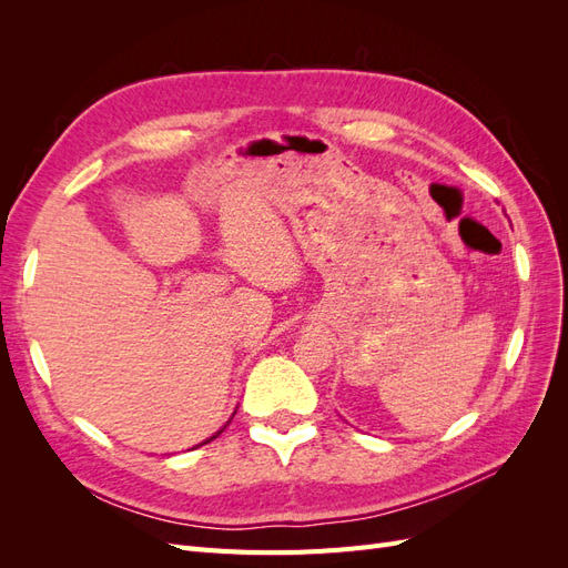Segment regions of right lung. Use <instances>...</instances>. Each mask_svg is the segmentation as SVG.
Segmentation results:
<instances>
[{
  "instance_id": "1",
  "label": "right lung",
  "mask_w": 568,
  "mask_h": 568,
  "mask_svg": "<svg viewBox=\"0 0 568 568\" xmlns=\"http://www.w3.org/2000/svg\"><path fill=\"white\" fill-rule=\"evenodd\" d=\"M220 432H222V428H220ZM220 432H217V434H220ZM217 434H215V436H211V438H209V440H213V438H217ZM209 440H203V443H209ZM203 443H201V445H203Z\"/></svg>"
}]
</instances>
